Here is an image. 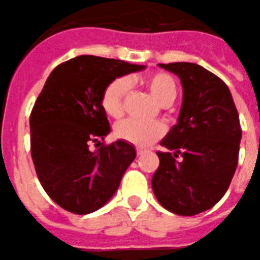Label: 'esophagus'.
<instances>
[{
  "mask_svg": "<svg viewBox=\"0 0 260 260\" xmlns=\"http://www.w3.org/2000/svg\"><path fill=\"white\" fill-rule=\"evenodd\" d=\"M145 149H141V147H137V149H136V153H137V155H142V154L145 153Z\"/></svg>",
  "mask_w": 260,
  "mask_h": 260,
  "instance_id": "esophagus-1",
  "label": "esophagus"
}]
</instances>
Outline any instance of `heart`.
<instances>
[{"mask_svg":"<svg viewBox=\"0 0 260 260\" xmlns=\"http://www.w3.org/2000/svg\"><path fill=\"white\" fill-rule=\"evenodd\" d=\"M150 90L153 97L162 106H170L177 95V84L167 72H151L142 80ZM128 93V81L123 78L113 80L105 88L101 97V105L105 114L110 118L119 119L124 114V102ZM163 127L158 123H144L136 119H128L116 125L118 139L136 146H149L163 136Z\"/></svg>","mask_w":260,"mask_h":260,"instance_id":"obj_1","label":"heart"}]
</instances>
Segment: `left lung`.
<instances>
[{"label": "left lung", "mask_w": 260, "mask_h": 260, "mask_svg": "<svg viewBox=\"0 0 260 260\" xmlns=\"http://www.w3.org/2000/svg\"><path fill=\"white\" fill-rule=\"evenodd\" d=\"M159 67L182 85L177 124L156 151L159 167L151 186L159 203L174 214L193 216L221 200L238 163L242 131L228 86L200 64L175 62ZM180 159H177L178 156Z\"/></svg>", "instance_id": "8db88e82"}]
</instances>
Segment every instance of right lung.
I'll use <instances>...</instances> for the list:
<instances>
[{"instance_id": "1", "label": "right lung", "mask_w": 260, "mask_h": 260, "mask_svg": "<svg viewBox=\"0 0 260 260\" xmlns=\"http://www.w3.org/2000/svg\"><path fill=\"white\" fill-rule=\"evenodd\" d=\"M145 66L79 55L49 75L29 118L31 154L44 190L58 206L85 215L101 209L136 158L133 145H105L109 120L101 105L107 84ZM102 145L90 152L89 145Z\"/></svg>"}]
</instances>
